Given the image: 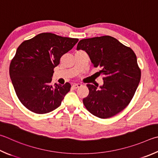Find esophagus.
<instances>
[{
	"instance_id": "esophagus-1",
	"label": "esophagus",
	"mask_w": 158,
	"mask_h": 158,
	"mask_svg": "<svg viewBox=\"0 0 158 158\" xmlns=\"http://www.w3.org/2000/svg\"><path fill=\"white\" fill-rule=\"evenodd\" d=\"M81 85H82L80 84H73V85H72V87H73L74 89H77V88H78L79 87H81Z\"/></svg>"
}]
</instances>
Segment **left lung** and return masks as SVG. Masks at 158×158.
<instances>
[{
  "mask_svg": "<svg viewBox=\"0 0 158 158\" xmlns=\"http://www.w3.org/2000/svg\"><path fill=\"white\" fill-rule=\"evenodd\" d=\"M77 50L86 52L94 67H100L104 84L97 88L87 84L88 95L84 98L85 107L93 115L107 119L127 106L138 86L141 70L131 48L110 36L85 39Z\"/></svg>",
  "mask_w": 158,
  "mask_h": 158,
  "instance_id": "obj_1",
  "label": "left lung"
}]
</instances>
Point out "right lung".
<instances>
[{
  "instance_id": "1",
  "label": "right lung",
  "mask_w": 158,
  "mask_h": 158,
  "mask_svg": "<svg viewBox=\"0 0 158 158\" xmlns=\"http://www.w3.org/2000/svg\"><path fill=\"white\" fill-rule=\"evenodd\" d=\"M78 41L46 32L26 40L17 48L10 63V76L17 97L28 110L45 114L61 105L71 85H52L54 68Z\"/></svg>"
}]
</instances>
